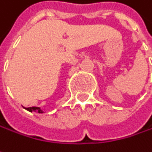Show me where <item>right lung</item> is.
Segmentation results:
<instances>
[{
  "label": "right lung",
  "mask_w": 152,
  "mask_h": 152,
  "mask_svg": "<svg viewBox=\"0 0 152 152\" xmlns=\"http://www.w3.org/2000/svg\"><path fill=\"white\" fill-rule=\"evenodd\" d=\"M26 110H28L29 112H36V113H42L43 111L39 108V107H37V106H32V107H27L25 108Z\"/></svg>",
  "instance_id": "add662e5"
}]
</instances>
